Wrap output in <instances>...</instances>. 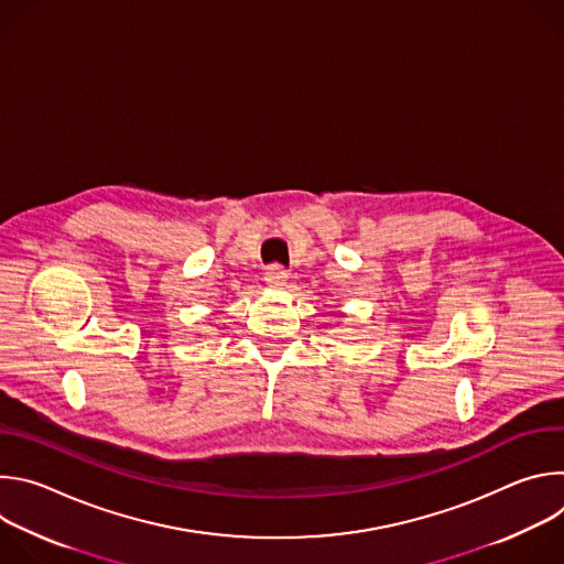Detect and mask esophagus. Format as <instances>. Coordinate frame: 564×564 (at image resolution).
Instances as JSON below:
<instances>
[{"mask_svg":"<svg viewBox=\"0 0 564 564\" xmlns=\"http://www.w3.org/2000/svg\"><path fill=\"white\" fill-rule=\"evenodd\" d=\"M285 281H288V272H285V268L283 265H270L268 270H265V283L270 285V288H281V285H285Z\"/></svg>","mask_w":564,"mask_h":564,"instance_id":"1","label":"esophagus"}]
</instances>
